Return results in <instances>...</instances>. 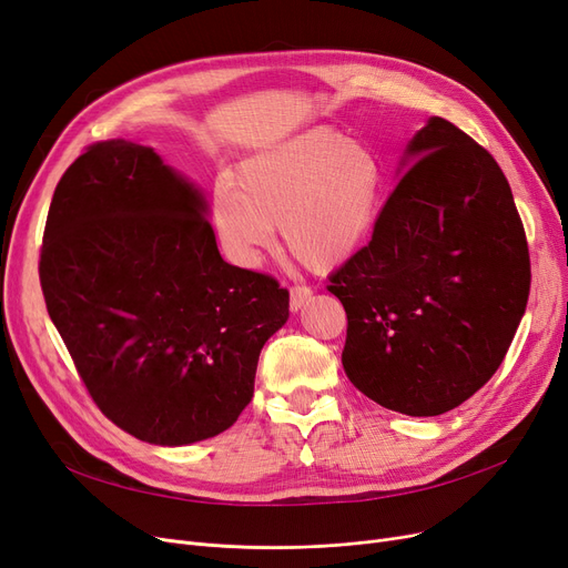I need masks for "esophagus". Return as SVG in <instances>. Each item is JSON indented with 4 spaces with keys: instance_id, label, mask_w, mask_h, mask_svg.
<instances>
[{
    "instance_id": "34e87169",
    "label": "esophagus",
    "mask_w": 568,
    "mask_h": 568,
    "mask_svg": "<svg viewBox=\"0 0 568 568\" xmlns=\"http://www.w3.org/2000/svg\"><path fill=\"white\" fill-rule=\"evenodd\" d=\"M312 298L310 286H291V312L303 310Z\"/></svg>"
}]
</instances>
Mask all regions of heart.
Listing matches in <instances>:
<instances>
[{"instance_id":"obj_1","label":"heart","mask_w":568,"mask_h":568,"mask_svg":"<svg viewBox=\"0 0 568 568\" xmlns=\"http://www.w3.org/2000/svg\"><path fill=\"white\" fill-rule=\"evenodd\" d=\"M385 192L378 152L334 126H312L244 160L213 185L211 221L225 256L258 267L282 227L315 272L336 270L374 232Z\"/></svg>"}]
</instances>
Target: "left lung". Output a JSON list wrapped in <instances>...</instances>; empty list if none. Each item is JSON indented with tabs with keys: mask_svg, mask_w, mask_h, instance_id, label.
Instances as JSON below:
<instances>
[{
	"mask_svg": "<svg viewBox=\"0 0 568 568\" xmlns=\"http://www.w3.org/2000/svg\"><path fill=\"white\" fill-rule=\"evenodd\" d=\"M374 237L328 277L347 315L343 368L406 416H439L496 374L531 263L510 183L442 116L410 139Z\"/></svg>",
	"mask_w": 568,
	"mask_h": 568,
	"instance_id": "obj_1",
	"label": "left lung"
}]
</instances>
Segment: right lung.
Masks as SVG:
<instances>
[{
	"mask_svg": "<svg viewBox=\"0 0 568 568\" xmlns=\"http://www.w3.org/2000/svg\"><path fill=\"white\" fill-rule=\"evenodd\" d=\"M206 213L200 187L124 139L89 145L49 206V317L98 408L148 444L227 429L288 320V291L225 263Z\"/></svg>",
	"mask_w": 568,
	"mask_h": 568,
	"instance_id": "right-lung-1",
	"label": "right lung"
}]
</instances>
